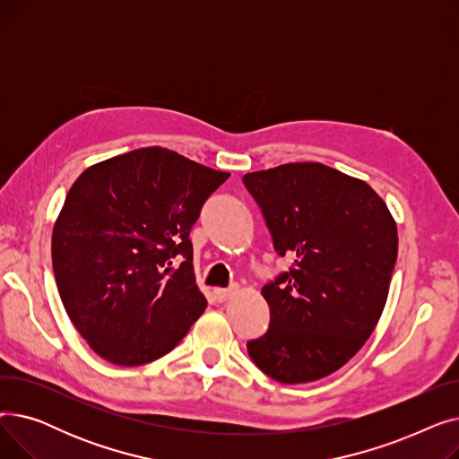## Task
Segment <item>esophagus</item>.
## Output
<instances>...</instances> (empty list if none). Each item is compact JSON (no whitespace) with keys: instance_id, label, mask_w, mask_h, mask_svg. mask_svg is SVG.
<instances>
[{"instance_id":"34e87169","label":"esophagus","mask_w":459,"mask_h":459,"mask_svg":"<svg viewBox=\"0 0 459 459\" xmlns=\"http://www.w3.org/2000/svg\"><path fill=\"white\" fill-rule=\"evenodd\" d=\"M238 292V286H230V288H215L213 290V296H215V299L217 301H227V299H230L234 294Z\"/></svg>"}]
</instances>
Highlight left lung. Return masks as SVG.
Listing matches in <instances>:
<instances>
[{"label": "left lung", "instance_id": "1", "mask_svg": "<svg viewBox=\"0 0 459 459\" xmlns=\"http://www.w3.org/2000/svg\"><path fill=\"white\" fill-rule=\"evenodd\" d=\"M290 272L262 288L266 334L247 342L279 383H308L363 348L387 303L398 255L396 221L363 180L324 163H284L244 175Z\"/></svg>", "mask_w": 459, "mask_h": 459}]
</instances>
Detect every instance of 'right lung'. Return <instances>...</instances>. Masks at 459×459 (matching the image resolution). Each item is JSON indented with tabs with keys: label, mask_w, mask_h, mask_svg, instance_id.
<instances>
[{
	"label": "right lung",
	"mask_w": 459,
	"mask_h": 459,
	"mask_svg": "<svg viewBox=\"0 0 459 459\" xmlns=\"http://www.w3.org/2000/svg\"><path fill=\"white\" fill-rule=\"evenodd\" d=\"M229 177L147 147L94 163L72 184L52 264L66 315L94 353L118 367L152 363L203 315L189 230Z\"/></svg>",
	"instance_id": "obj_1"
}]
</instances>
